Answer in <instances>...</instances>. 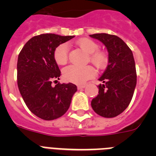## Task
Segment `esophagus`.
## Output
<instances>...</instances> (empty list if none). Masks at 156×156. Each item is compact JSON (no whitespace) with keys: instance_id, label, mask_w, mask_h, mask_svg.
Masks as SVG:
<instances>
[{"instance_id":"obj_1","label":"esophagus","mask_w":156,"mask_h":156,"mask_svg":"<svg viewBox=\"0 0 156 156\" xmlns=\"http://www.w3.org/2000/svg\"><path fill=\"white\" fill-rule=\"evenodd\" d=\"M86 87L85 84H81V85H78L77 86V88H78V90H80V89H83V88H84Z\"/></svg>"}]
</instances>
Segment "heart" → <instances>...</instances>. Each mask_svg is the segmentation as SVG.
<instances>
[{
  "mask_svg": "<svg viewBox=\"0 0 156 156\" xmlns=\"http://www.w3.org/2000/svg\"><path fill=\"white\" fill-rule=\"evenodd\" d=\"M77 45L87 54H89L90 62L97 69H101L107 66L108 57L104 51L98 50V44L89 38H82L77 41ZM69 45L66 43L62 44L56 48L54 58L58 65H65L68 62ZM94 70L87 66H69L63 69L62 75L66 81L76 84H83L87 80L94 76Z\"/></svg>",
  "mask_w": 156,
  "mask_h": 156,
  "instance_id": "obj_1",
  "label": "heart"
}]
</instances>
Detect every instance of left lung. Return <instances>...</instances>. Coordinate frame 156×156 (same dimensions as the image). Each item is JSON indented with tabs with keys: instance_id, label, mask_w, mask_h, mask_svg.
Listing matches in <instances>:
<instances>
[{
	"instance_id": "left-lung-1",
	"label": "left lung",
	"mask_w": 156,
	"mask_h": 156,
	"mask_svg": "<svg viewBox=\"0 0 156 156\" xmlns=\"http://www.w3.org/2000/svg\"><path fill=\"white\" fill-rule=\"evenodd\" d=\"M102 42L108 52V65L98 79V94L92 99L91 107L99 115L113 118L119 115L131 101L137 83L133 53L121 38L107 34L90 35Z\"/></svg>"
}]
</instances>
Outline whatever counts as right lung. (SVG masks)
I'll list each match as a JSON object with an SVG mask.
<instances>
[{
	"instance_id": "obj_1",
	"label": "right lung",
	"mask_w": 156,
	"mask_h": 156,
	"mask_svg": "<svg viewBox=\"0 0 156 156\" xmlns=\"http://www.w3.org/2000/svg\"><path fill=\"white\" fill-rule=\"evenodd\" d=\"M73 37L54 34L35 36L27 41L19 55V90L29 109L44 120H53L64 115L77 90L76 86L71 83L52 84L61 76L54 58L55 50Z\"/></svg>"
}]
</instances>
